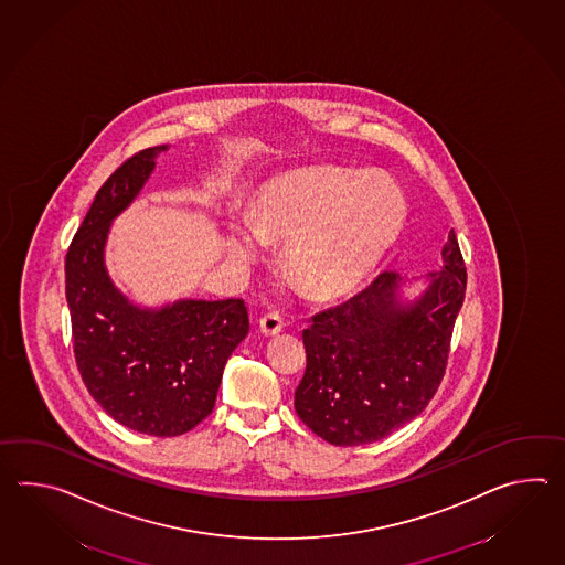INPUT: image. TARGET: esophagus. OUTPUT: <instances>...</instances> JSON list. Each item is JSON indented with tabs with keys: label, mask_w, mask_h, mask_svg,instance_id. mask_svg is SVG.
<instances>
[{
	"label": "esophagus",
	"mask_w": 565,
	"mask_h": 565,
	"mask_svg": "<svg viewBox=\"0 0 565 565\" xmlns=\"http://www.w3.org/2000/svg\"><path fill=\"white\" fill-rule=\"evenodd\" d=\"M259 328H262L265 337H276V334L281 332V328H284V320H281V316L277 312L265 313V316L259 318Z\"/></svg>",
	"instance_id": "obj_1"
}]
</instances>
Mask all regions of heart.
Instances as JSON below:
<instances>
[{
    "mask_svg": "<svg viewBox=\"0 0 565 565\" xmlns=\"http://www.w3.org/2000/svg\"><path fill=\"white\" fill-rule=\"evenodd\" d=\"M405 216L407 199L390 175L322 166L269 182L253 204L252 226L233 228L228 247L245 259L262 241H288L289 279L303 294L327 300L373 271Z\"/></svg>",
    "mask_w": 565,
    "mask_h": 565,
    "instance_id": "heart-1",
    "label": "heart"
}]
</instances>
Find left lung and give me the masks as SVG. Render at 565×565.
Here are the masks:
<instances>
[{"mask_svg": "<svg viewBox=\"0 0 565 565\" xmlns=\"http://www.w3.org/2000/svg\"><path fill=\"white\" fill-rule=\"evenodd\" d=\"M444 267L414 306L397 301L402 277L383 271L351 300L316 313L303 330L306 373L296 412L334 446L390 436L426 409L446 373L462 308L466 265L451 228Z\"/></svg>", "mask_w": 565, "mask_h": 565, "instance_id": "8db88e82", "label": "left lung"}]
</instances>
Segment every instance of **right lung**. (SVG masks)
<instances>
[{"instance_id":"1","label":"right lung","mask_w":565,"mask_h":565,"mask_svg":"<svg viewBox=\"0 0 565 565\" xmlns=\"http://www.w3.org/2000/svg\"><path fill=\"white\" fill-rule=\"evenodd\" d=\"M166 148L134 153L105 180L68 245L64 281L76 366L93 399L121 426L170 438L213 412L226 359L245 339L249 316L238 298L139 310L105 274L109 225Z\"/></svg>"}]
</instances>
